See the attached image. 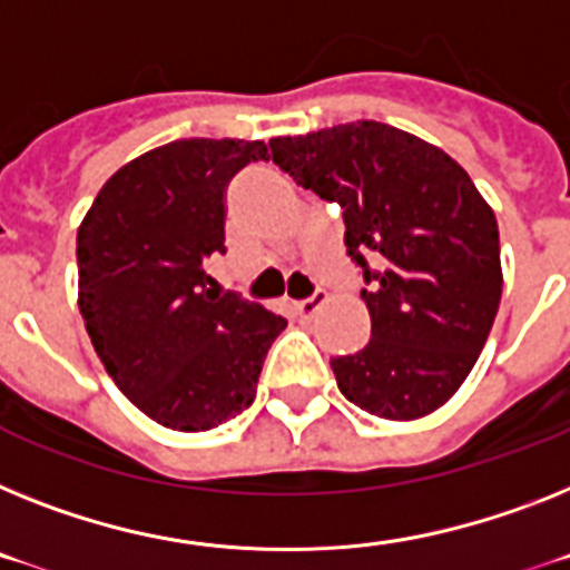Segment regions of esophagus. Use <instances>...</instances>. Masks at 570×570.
Segmentation results:
<instances>
[{
	"mask_svg": "<svg viewBox=\"0 0 570 570\" xmlns=\"http://www.w3.org/2000/svg\"><path fill=\"white\" fill-rule=\"evenodd\" d=\"M324 301H327V293H324V289H315V293L309 295V298L295 301V313H298L301 318H304V322H309V318H313V315L318 313V307H322Z\"/></svg>",
	"mask_w": 570,
	"mask_h": 570,
	"instance_id": "esophagus-1",
	"label": "esophagus"
}]
</instances>
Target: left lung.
Segmentation results:
<instances>
[{
	"label": "left lung",
	"instance_id": "8db88e82",
	"mask_svg": "<svg viewBox=\"0 0 570 570\" xmlns=\"http://www.w3.org/2000/svg\"><path fill=\"white\" fill-rule=\"evenodd\" d=\"M272 161L342 205L371 342L330 358L338 391L385 420L446 403L484 351L501 301L495 214L452 156L391 124L356 121L269 141Z\"/></svg>",
	"mask_w": 570,
	"mask_h": 570
}]
</instances>
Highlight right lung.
Wrapping results in <instances>:
<instances>
[{
	"label": "right lung",
	"instance_id": "1",
	"mask_svg": "<svg viewBox=\"0 0 570 570\" xmlns=\"http://www.w3.org/2000/svg\"><path fill=\"white\" fill-rule=\"evenodd\" d=\"M263 141L179 138L124 165L78 228L80 315L121 394L176 432H208L255 403L284 315L205 272L226 255V188Z\"/></svg>",
	"mask_w": 570,
	"mask_h": 570
}]
</instances>
